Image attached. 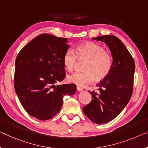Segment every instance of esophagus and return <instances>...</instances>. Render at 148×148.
<instances>
[{"label": "esophagus", "mask_w": 148, "mask_h": 148, "mask_svg": "<svg viewBox=\"0 0 148 148\" xmlns=\"http://www.w3.org/2000/svg\"><path fill=\"white\" fill-rule=\"evenodd\" d=\"M76 89H77V90H78V92H81V91H82V90H83V88H82V87H80V86H77Z\"/></svg>", "instance_id": "esophagus-1"}]
</instances>
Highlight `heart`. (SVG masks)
Instances as JSON below:
<instances>
[{"instance_id": "1", "label": "heart", "mask_w": 148, "mask_h": 148, "mask_svg": "<svg viewBox=\"0 0 148 148\" xmlns=\"http://www.w3.org/2000/svg\"><path fill=\"white\" fill-rule=\"evenodd\" d=\"M86 60L83 72H76L69 75L67 80L70 83L80 86L91 84L94 80L101 81L108 76L113 67V57L102 45L94 42H86L77 46L73 50L64 53L62 61L65 69L72 72L78 61Z\"/></svg>"}]
</instances>
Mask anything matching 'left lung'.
Masks as SVG:
<instances>
[{
	"instance_id": "8db88e82",
	"label": "left lung",
	"mask_w": 148,
	"mask_h": 148,
	"mask_svg": "<svg viewBox=\"0 0 148 148\" xmlns=\"http://www.w3.org/2000/svg\"><path fill=\"white\" fill-rule=\"evenodd\" d=\"M104 42L113 57V67L98 84V92H90L92 100L83 112L92 122L102 124L114 120L122 111L133 93L135 62L122 42L113 35L94 38Z\"/></svg>"
}]
</instances>
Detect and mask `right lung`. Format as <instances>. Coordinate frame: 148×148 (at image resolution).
<instances>
[{
	"label": "right lung",
	"instance_id": "obj_1",
	"mask_svg": "<svg viewBox=\"0 0 148 148\" xmlns=\"http://www.w3.org/2000/svg\"><path fill=\"white\" fill-rule=\"evenodd\" d=\"M67 38L42 34L24 46L15 61V92L26 112L47 120L60 111L65 95L76 92L74 84L55 85L66 76L63 56Z\"/></svg>",
	"mask_w": 148,
	"mask_h": 148
}]
</instances>
